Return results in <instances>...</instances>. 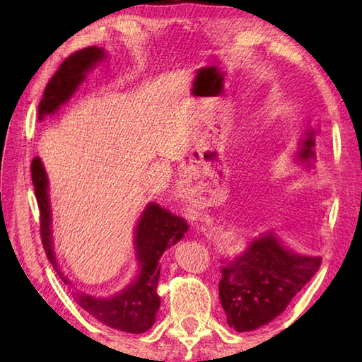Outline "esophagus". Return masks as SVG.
<instances>
[{"label": "esophagus", "instance_id": "esophagus-1", "mask_svg": "<svg viewBox=\"0 0 362 362\" xmlns=\"http://www.w3.org/2000/svg\"><path fill=\"white\" fill-rule=\"evenodd\" d=\"M194 205H196V209H199V210L205 209V204H204V201H201V199H199V201H194Z\"/></svg>", "mask_w": 362, "mask_h": 362}]
</instances>
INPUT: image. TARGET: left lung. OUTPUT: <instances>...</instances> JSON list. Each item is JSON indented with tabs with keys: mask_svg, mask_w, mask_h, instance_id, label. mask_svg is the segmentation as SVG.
I'll use <instances>...</instances> for the list:
<instances>
[{
	"mask_svg": "<svg viewBox=\"0 0 362 362\" xmlns=\"http://www.w3.org/2000/svg\"><path fill=\"white\" fill-rule=\"evenodd\" d=\"M319 129H306L298 141L296 163L308 171L316 169V135ZM219 298L227 324L238 333L263 327L286 310L313 275L322 258L286 247L274 230L250 238L243 252L221 257Z\"/></svg>",
	"mask_w": 362,
	"mask_h": 362,
	"instance_id": "8db88e82",
	"label": "left lung"
}]
</instances>
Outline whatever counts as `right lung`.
<instances>
[{
    "label": "right lung",
    "mask_w": 362,
    "mask_h": 362,
    "mask_svg": "<svg viewBox=\"0 0 362 362\" xmlns=\"http://www.w3.org/2000/svg\"><path fill=\"white\" fill-rule=\"evenodd\" d=\"M107 59V51L98 46H90L74 52L60 65L45 88L43 99L38 105V119L43 121L49 115L66 104L87 79L91 70ZM35 196L40 209V230L46 257L51 261L60 279L70 284L73 296L81 308L86 310L101 324L119 329V332L140 334L149 329L156 322L160 308L157 284L160 275L158 261L165 250L179 243L188 232V222L182 216L166 210L156 202L144 206L134 227V253L136 261L135 275L121 291L109 297H98L74 288L71 280L64 274L56 255L52 235V209L49 197V179L40 157H35L30 165Z\"/></svg>",
    "instance_id": "right-lung-1"
}]
</instances>
